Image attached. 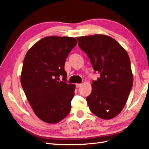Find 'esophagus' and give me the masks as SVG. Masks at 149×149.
Wrapping results in <instances>:
<instances>
[{
	"label": "esophagus",
	"mask_w": 149,
	"mask_h": 149,
	"mask_svg": "<svg viewBox=\"0 0 149 149\" xmlns=\"http://www.w3.org/2000/svg\"><path fill=\"white\" fill-rule=\"evenodd\" d=\"M75 86H76V87H77V88H80L81 86H82V84H76Z\"/></svg>",
	"instance_id": "1"
}]
</instances>
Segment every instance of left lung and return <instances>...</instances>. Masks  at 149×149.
Returning a JSON list of instances; mask_svg holds the SVG:
<instances>
[{"instance_id": "1", "label": "left lung", "mask_w": 149, "mask_h": 149, "mask_svg": "<svg viewBox=\"0 0 149 149\" xmlns=\"http://www.w3.org/2000/svg\"><path fill=\"white\" fill-rule=\"evenodd\" d=\"M93 70L100 74L92 81L86 97L89 109L101 119H110L121 112L133 86V74L126 51L112 37L96 34L77 38Z\"/></svg>"}]
</instances>
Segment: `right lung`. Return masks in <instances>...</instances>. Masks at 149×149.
Returning <instances> with one entry per match:
<instances>
[{
	"label": "right lung",
	"instance_id": "obj_1",
	"mask_svg": "<svg viewBox=\"0 0 149 149\" xmlns=\"http://www.w3.org/2000/svg\"><path fill=\"white\" fill-rule=\"evenodd\" d=\"M77 43L74 37H47L26 54L21 84L33 112L44 122L57 123L70 112L75 86L67 83L64 66Z\"/></svg>",
	"mask_w": 149,
	"mask_h": 149
}]
</instances>
